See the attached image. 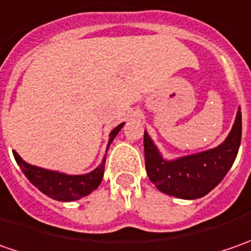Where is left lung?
<instances>
[{
  "label": "left lung",
  "instance_id": "left-lung-1",
  "mask_svg": "<svg viewBox=\"0 0 251 251\" xmlns=\"http://www.w3.org/2000/svg\"><path fill=\"white\" fill-rule=\"evenodd\" d=\"M242 140V111L227 138L214 150L187 155L175 160H165L158 148L144 132L145 168L150 180L159 191L184 200L204 197L225 177L236 159Z\"/></svg>",
  "mask_w": 251,
  "mask_h": 251
}]
</instances>
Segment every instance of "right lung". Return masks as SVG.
<instances>
[{
	"mask_svg": "<svg viewBox=\"0 0 251 251\" xmlns=\"http://www.w3.org/2000/svg\"><path fill=\"white\" fill-rule=\"evenodd\" d=\"M123 126L124 123L119 124L111 131L109 145L111 144V141L114 140V137L119 134V131L123 128ZM14 156L19 168L22 169L24 175L29 178V181L34 187L39 188L46 196H49L53 200H58V201H74V200L82 198L99 187L103 178V173H104V160H106L104 158L100 165L88 175L71 176V175H64V173H58L53 170L32 166L22 160V158L15 151Z\"/></svg>",
	"mask_w": 251,
	"mask_h": 251,
	"instance_id": "1",
	"label": "right lung"
}]
</instances>
